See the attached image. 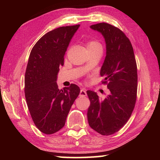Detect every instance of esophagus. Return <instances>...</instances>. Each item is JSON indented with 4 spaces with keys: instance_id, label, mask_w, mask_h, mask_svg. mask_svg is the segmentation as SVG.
Here are the masks:
<instances>
[{
    "instance_id": "34e87169",
    "label": "esophagus",
    "mask_w": 160,
    "mask_h": 160,
    "mask_svg": "<svg viewBox=\"0 0 160 160\" xmlns=\"http://www.w3.org/2000/svg\"><path fill=\"white\" fill-rule=\"evenodd\" d=\"M86 95H87V92L85 89H82V90H80V97H85Z\"/></svg>"
}]
</instances>
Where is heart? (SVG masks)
Returning a JSON list of instances; mask_svg holds the SVG:
<instances>
[{"label":"heart","mask_w":160,"mask_h":160,"mask_svg":"<svg viewBox=\"0 0 160 160\" xmlns=\"http://www.w3.org/2000/svg\"><path fill=\"white\" fill-rule=\"evenodd\" d=\"M87 48L88 49H92L96 48H102V45L99 42L95 40H90L87 42Z\"/></svg>","instance_id":"1"}]
</instances>
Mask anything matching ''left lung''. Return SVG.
I'll use <instances>...</instances> for the list:
<instances>
[{"mask_svg": "<svg viewBox=\"0 0 160 160\" xmlns=\"http://www.w3.org/2000/svg\"><path fill=\"white\" fill-rule=\"evenodd\" d=\"M104 37L107 55L100 70L111 94L100 99L96 92L88 90L90 106L89 125L103 135L118 131L131 117L137 98L138 73L133 48L128 37L116 27L102 22L90 26Z\"/></svg>", "mask_w": 160, "mask_h": 160, "instance_id": "8db88e82", "label": "left lung"}]
</instances>
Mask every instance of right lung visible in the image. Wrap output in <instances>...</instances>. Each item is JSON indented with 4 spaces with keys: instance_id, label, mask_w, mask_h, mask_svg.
<instances>
[{
    "instance_id": "1",
    "label": "right lung",
    "mask_w": 160,
    "mask_h": 160,
    "mask_svg": "<svg viewBox=\"0 0 160 160\" xmlns=\"http://www.w3.org/2000/svg\"><path fill=\"white\" fill-rule=\"evenodd\" d=\"M80 25L61 27L47 32L32 48L25 77L27 104L37 128L45 134L55 133L65 125L80 88L71 84L59 90V67Z\"/></svg>"
}]
</instances>
